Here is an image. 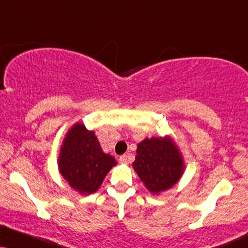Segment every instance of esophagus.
Returning a JSON list of instances; mask_svg holds the SVG:
<instances>
[{
	"label": "esophagus",
	"instance_id": "obj_1",
	"mask_svg": "<svg viewBox=\"0 0 248 248\" xmlns=\"http://www.w3.org/2000/svg\"><path fill=\"white\" fill-rule=\"evenodd\" d=\"M119 160H120V163H122V164H127L128 163V156H127V155H122V156H120V158H119Z\"/></svg>",
	"mask_w": 248,
	"mask_h": 248
}]
</instances>
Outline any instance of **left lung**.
I'll list each match as a JSON object with an SVG mask.
<instances>
[{"label":"left lung","mask_w":248,"mask_h":248,"mask_svg":"<svg viewBox=\"0 0 248 248\" xmlns=\"http://www.w3.org/2000/svg\"><path fill=\"white\" fill-rule=\"evenodd\" d=\"M133 168L154 194L171 188L184 172V162L171 140L145 139L137 145Z\"/></svg>","instance_id":"obj_1"}]
</instances>
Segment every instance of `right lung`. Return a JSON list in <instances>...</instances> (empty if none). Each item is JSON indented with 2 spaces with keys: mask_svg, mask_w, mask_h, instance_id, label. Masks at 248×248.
Wrapping results in <instances>:
<instances>
[{
  "mask_svg": "<svg viewBox=\"0 0 248 248\" xmlns=\"http://www.w3.org/2000/svg\"><path fill=\"white\" fill-rule=\"evenodd\" d=\"M114 165L115 159L103 153L93 132L86 130L82 124L68 132L60 151L59 169L74 189L82 194L94 193Z\"/></svg>",
  "mask_w": 248,
  "mask_h": 248,
  "instance_id": "obj_1",
  "label": "right lung"
}]
</instances>
